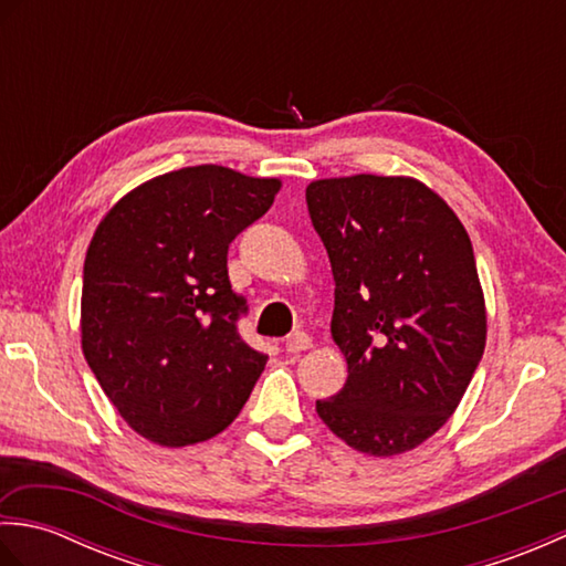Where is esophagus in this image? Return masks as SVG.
Wrapping results in <instances>:
<instances>
[{"label":"esophagus","mask_w":566,"mask_h":566,"mask_svg":"<svg viewBox=\"0 0 566 566\" xmlns=\"http://www.w3.org/2000/svg\"><path fill=\"white\" fill-rule=\"evenodd\" d=\"M311 345H314V340H311V335L304 331H294L292 335H286V343H284L286 353H304Z\"/></svg>","instance_id":"1"}]
</instances>
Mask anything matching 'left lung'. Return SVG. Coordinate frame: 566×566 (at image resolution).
<instances>
[{
    "instance_id": "obj_1",
    "label": "left lung",
    "mask_w": 566,
    "mask_h": 566,
    "mask_svg": "<svg viewBox=\"0 0 566 566\" xmlns=\"http://www.w3.org/2000/svg\"><path fill=\"white\" fill-rule=\"evenodd\" d=\"M306 203L331 258V333L347 359L345 387L316 411L359 452L413 450L454 413L484 355L469 235L411 177L318 179Z\"/></svg>"
}]
</instances>
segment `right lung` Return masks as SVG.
I'll return each mask as SVG.
<instances>
[{
  "label": "right lung",
  "mask_w": 566,
  "mask_h": 566,
  "mask_svg": "<svg viewBox=\"0 0 566 566\" xmlns=\"http://www.w3.org/2000/svg\"><path fill=\"white\" fill-rule=\"evenodd\" d=\"M280 179L182 167L104 216L82 276V350L138 436L185 448L233 423L268 355L238 333L245 296L228 245L268 213Z\"/></svg>",
  "instance_id": "add662e5"
}]
</instances>
